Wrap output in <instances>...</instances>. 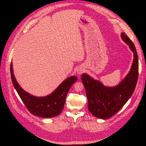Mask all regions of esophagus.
I'll return each mask as SVG.
<instances>
[{"mask_svg":"<svg viewBox=\"0 0 146 146\" xmlns=\"http://www.w3.org/2000/svg\"><path fill=\"white\" fill-rule=\"evenodd\" d=\"M85 71V69L84 68H83V67H79L78 68V70H77V74H78V75H81Z\"/></svg>","mask_w":146,"mask_h":146,"instance_id":"obj_1","label":"esophagus"}]
</instances>
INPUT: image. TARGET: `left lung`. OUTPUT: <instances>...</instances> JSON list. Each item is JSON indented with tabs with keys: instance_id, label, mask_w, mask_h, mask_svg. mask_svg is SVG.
I'll use <instances>...</instances> for the list:
<instances>
[{
	"instance_id": "1",
	"label": "left lung",
	"mask_w": 146,
	"mask_h": 146,
	"mask_svg": "<svg viewBox=\"0 0 146 146\" xmlns=\"http://www.w3.org/2000/svg\"><path fill=\"white\" fill-rule=\"evenodd\" d=\"M121 38L134 54V60L131 70L119 85L113 87L104 86L86 73L82 75L88 100V107L96 117L107 119L113 116L123 107L131 98L137 84L139 75V61L137 51L134 43L124 33Z\"/></svg>"
}]
</instances>
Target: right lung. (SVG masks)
Returning a JSON list of instances; mask_svg holds the SVG:
<instances>
[{
  "label": "right lung",
  "mask_w": 146,
  "mask_h": 146,
  "mask_svg": "<svg viewBox=\"0 0 146 146\" xmlns=\"http://www.w3.org/2000/svg\"><path fill=\"white\" fill-rule=\"evenodd\" d=\"M10 70L12 83L22 101L33 115L42 118L56 117L61 112L68 92L71 85L78 79L76 76L68 77L51 94L39 97L31 95L21 88L14 75L12 63L11 64Z\"/></svg>",
  "instance_id": "right-lung-1"
}]
</instances>
